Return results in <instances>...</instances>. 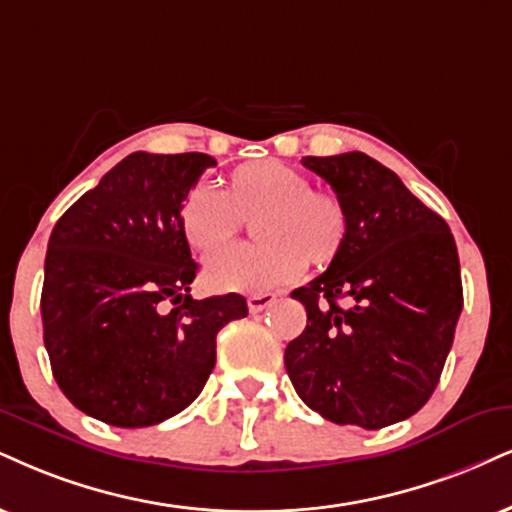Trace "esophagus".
I'll return each instance as SVG.
<instances>
[{
    "label": "esophagus",
    "mask_w": 512,
    "mask_h": 512,
    "mask_svg": "<svg viewBox=\"0 0 512 512\" xmlns=\"http://www.w3.org/2000/svg\"><path fill=\"white\" fill-rule=\"evenodd\" d=\"M277 301V296L273 292H261V294H251L249 299H246V306H249L251 313H261L270 308Z\"/></svg>",
    "instance_id": "34e87169"
}]
</instances>
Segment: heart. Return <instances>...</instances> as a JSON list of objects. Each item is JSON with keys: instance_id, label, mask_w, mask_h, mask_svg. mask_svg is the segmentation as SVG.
<instances>
[{"instance_id": "1", "label": "heart", "mask_w": 512, "mask_h": 512, "mask_svg": "<svg viewBox=\"0 0 512 512\" xmlns=\"http://www.w3.org/2000/svg\"><path fill=\"white\" fill-rule=\"evenodd\" d=\"M255 220L254 247L222 251ZM180 230L208 263L206 282L218 292H268L282 287L311 266H327L344 249L349 211L330 189L311 187L301 170L280 161L237 166L223 192L199 185L180 208Z\"/></svg>"}]
</instances>
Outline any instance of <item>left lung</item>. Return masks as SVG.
Returning a JSON list of instances; mask_svg holds the SVG:
<instances>
[{
	"instance_id": "obj_1",
	"label": "left lung",
	"mask_w": 512,
	"mask_h": 512,
	"mask_svg": "<svg viewBox=\"0 0 512 512\" xmlns=\"http://www.w3.org/2000/svg\"><path fill=\"white\" fill-rule=\"evenodd\" d=\"M301 163L344 201L349 235L330 268L292 292L308 323L287 344L285 368L325 420L380 430L437 389L463 311L456 242L439 213L363 151Z\"/></svg>"
}]
</instances>
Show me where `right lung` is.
<instances>
[{
    "label": "right lung",
    "instance_id": "right-lung-1",
    "mask_svg": "<svg viewBox=\"0 0 512 512\" xmlns=\"http://www.w3.org/2000/svg\"><path fill=\"white\" fill-rule=\"evenodd\" d=\"M211 166L199 151H135L49 237L44 349L66 399L106 425L149 427L185 410L216 365L220 327L249 313L235 292L189 296L199 266L180 208Z\"/></svg>",
    "mask_w": 512,
    "mask_h": 512
}]
</instances>
